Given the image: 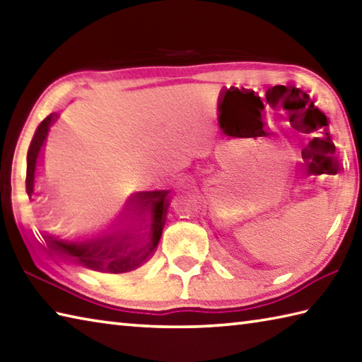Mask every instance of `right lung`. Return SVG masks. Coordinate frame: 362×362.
Returning a JSON list of instances; mask_svg holds the SVG:
<instances>
[{"mask_svg":"<svg viewBox=\"0 0 362 362\" xmlns=\"http://www.w3.org/2000/svg\"><path fill=\"white\" fill-rule=\"evenodd\" d=\"M56 115H49L42 120L28 148L26 166V193L28 196H42L45 188L37 185V174L42 151ZM169 191H146L136 193L130 201L129 211L125 215L124 228L116 233L103 237H80L66 232L48 216L44 204V224L49 229L47 242L56 251L66 254L78 264L90 270L106 273L132 272L152 256L160 242L163 226L166 221L169 207Z\"/></svg>","mask_w":362,"mask_h":362,"instance_id":"add662e5","label":"right lung"}]
</instances>
